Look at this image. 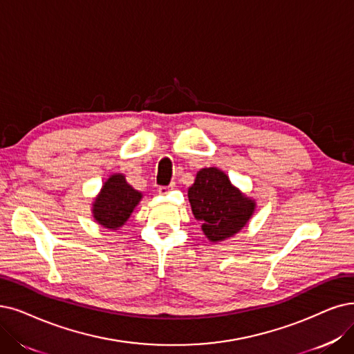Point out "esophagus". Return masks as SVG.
Segmentation results:
<instances>
[{
	"label": "esophagus",
	"mask_w": 354,
	"mask_h": 354,
	"mask_svg": "<svg viewBox=\"0 0 354 354\" xmlns=\"http://www.w3.org/2000/svg\"><path fill=\"white\" fill-rule=\"evenodd\" d=\"M169 190H171V187H167V186H161V187L158 189V193L164 196V194H167V193H168Z\"/></svg>",
	"instance_id": "1"
}]
</instances>
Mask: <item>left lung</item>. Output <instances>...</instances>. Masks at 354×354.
<instances>
[{"label": "left lung", "mask_w": 354, "mask_h": 354, "mask_svg": "<svg viewBox=\"0 0 354 354\" xmlns=\"http://www.w3.org/2000/svg\"><path fill=\"white\" fill-rule=\"evenodd\" d=\"M192 212L202 222V231L210 243H221L248 225L257 203L216 167L197 171L187 190Z\"/></svg>", "instance_id": "left-lung-1"}]
</instances>
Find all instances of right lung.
<instances>
[{
  "label": "right lung",
  "mask_w": 354,
  "mask_h": 354,
  "mask_svg": "<svg viewBox=\"0 0 354 354\" xmlns=\"http://www.w3.org/2000/svg\"><path fill=\"white\" fill-rule=\"evenodd\" d=\"M144 194L135 190L122 173L111 174L94 197L91 215L94 222L109 231H118L128 222Z\"/></svg>",
  "instance_id": "right-lung-1"
}]
</instances>
